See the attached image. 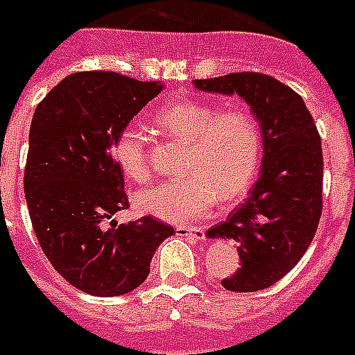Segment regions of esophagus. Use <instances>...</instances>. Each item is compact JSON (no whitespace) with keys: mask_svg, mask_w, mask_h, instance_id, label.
Listing matches in <instances>:
<instances>
[{"mask_svg":"<svg viewBox=\"0 0 355 355\" xmlns=\"http://www.w3.org/2000/svg\"><path fill=\"white\" fill-rule=\"evenodd\" d=\"M175 230H177V233H178V235H184V237H189V239H193V241H195V243H197V241H202V239H204V235H206V233H204V227L177 226V227H175Z\"/></svg>","mask_w":355,"mask_h":355,"instance_id":"obj_1","label":"esophagus"}]
</instances>
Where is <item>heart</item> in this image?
Here are the masks:
<instances>
[{
    "label": "heart",
    "instance_id": "heart-1",
    "mask_svg": "<svg viewBox=\"0 0 355 355\" xmlns=\"http://www.w3.org/2000/svg\"><path fill=\"white\" fill-rule=\"evenodd\" d=\"M158 125L187 142L184 177L144 187L135 202L144 213L187 223L206 215L218 195L230 200L246 191L261 158V131L244 107L220 109L204 102H180L157 114ZM112 157L135 182L149 178L146 138L137 128H123L112 144Z\"/></svg>",
    "mask_w": 355,
    "mask_h": 355
}]
</instances>
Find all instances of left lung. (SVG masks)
Returning a JSON list of instances; mask_svg holds the SVG:
<instances>
[{
	"mask_svg": "<svg viewBox=\"0 0 355 355\" xmlns=\"http://www.w3.org/2000/svg\"><path fill=\"white\" fill-rule=\"evenodd\" d=\"M204 93L237 94L257 118L262 166L250 197L206 237L239 244L241 268L223 281L230 292H257L282 279L312 243L322 209V151L302 98L275 78L233 73L193 80Z\"/></svg>",
	"mask_w": 355,
	"mask_h": 355,
	"instance_id": "1",
	"label": "left lung"
}]
</instances>
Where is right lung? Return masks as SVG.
I'll use <instances>...</instances> for the list:
<instances>
[{"instance_id": "1", "label": "right lung", "mask_w": 355, "mask_h": 355, "mask_svg": "<svg viewBox=\"0 0 355 355\" xmlns=\"http://www.w3.org/2000/svg\"><path fill=\"white\" fill-rule=\"evenodd\" d=\"M160 91L162 82L89 71L63 78L34 111L23 178L34 233L54 270L91 295L140 286L175 233L155 217L112 218L129 207L114 138Z\"/></svg>"}]
</instances>
